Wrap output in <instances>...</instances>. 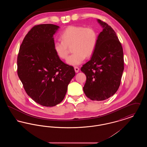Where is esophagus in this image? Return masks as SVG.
I'll return each mask as SVG.
<instances>
[{
    "mask_svg": "<svg viewBox=\"0 0 147 147\" xmlns=\"http://www.w3.org/2000/svg\"><path fill=\"white\" fill-rule=\"evenodd\" d=\"M74 70L76 73H78L79 71V68L78 67H74Z\"/></svg>",
    "mask_w": 147,
    "mask_h": 147,
    "instance_id": "obj_1",
    "label": "esophagus"
}]
</instances>
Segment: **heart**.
Returning <instances> with one entry per match:
<instances>
[{
    "label": "heart",
    "mask_w": 147,
    "mask_h": 147,
    "mask_svg": "<svg viewBox=\"0 0 147 147\" xmlns=\"http://www.w3.org/2000/svg\"><path fill=\"white\" fill-rule=\"evenodd\" d=\"M62 40L54 42L53 48L57 55L65 59L69 53V47L72 45L73 54L68 57L67 63L77 65L82 63L86 56L94 53L98 43V34L95 29L83 26H69L61 35Z\"/></svg>",
    "instance_id": "1"
}]
</instances>
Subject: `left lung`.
Segmentation results:
<instances>
[{"instance_id":"obj_1","label":"left lung","mask_w":147,"mask_h":147,"mask_svg":"<svg viewBox=\"0 0 147 147\" xmlns=\"http://www.w3.org/2000/svg\"><path fill=\"white\" fill-rule=\"evenodd\" d=\"M103 30L91 59L81 68L86 75L85 95L93 101H103L113 95L120 85L124 69L122 45L113 28L98 19Z\"/></svg>"}]
</instances>
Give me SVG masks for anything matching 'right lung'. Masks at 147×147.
I'll return each mask as SVG.
<instances>
[{"mask_svg":"<svg viewBox=\"0 0 147 147\" xmlns=\"http://www.w3.org/2000/svg\"><path fill=\"white\" fill-rule=\"evenodd\" d=\"M53 24L34 26L25 36L18 56V75L27 94L36 102L52 107L62 101L75 76L73 67L62 62L54 50Z\"/></svg>","mask_w":147,"mask_h":147,"instance_id":"right-lung-1","label":"right lung"}]
</instances>
